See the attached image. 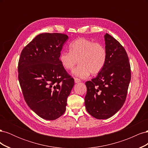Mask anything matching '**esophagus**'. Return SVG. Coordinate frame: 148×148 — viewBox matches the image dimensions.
<instances>
[{
	"mask_svg": "<svg viewBox=\"0 0 148 148\" xmlns=\"http://www.w3.org/2000/svg\"><path fill=\"white\" fill-rule=\"evenodd\" d=\"M74 79H75V83H78L81 82V80H80V79H78V78H75Z\"/></svg>",
	"mask_w": 148,
	"mask_h": 148,
	"instance_id": "34e87169",
	"label": "esophagus"
}]
</instances>
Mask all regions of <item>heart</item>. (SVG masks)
Returning a JSON list of instances; mask_svg holds the SVG:
<instances>
[{"label": "heart", "mask_w": 148, "mask_h": 148, "mask_svg": "<svg viewBox=\"0 0 148 148\" xmlns=\"http://www.w3.org/2000/svg\"><path fill=\"white\" fill-rule=\"evenodd\" d=\"M70 52L62 51L59 61L66 70L73 71V75L80 78H86L91 73L96 75L104 69L107 59L106 49L102 44L80 38L69 45Z\"/></svg>", "instance_id": "heart-1"}]
</instances>
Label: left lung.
<instances>
[{
	"mask_svg": "<svg viewBox=\"0 0 148 148\" xmlns=\"http://www.w3.org/2000/svg\"><path fill=\"white\" fill-rule=\"evenodd\" d=\"M104 39L107 53L105 66L96 78L85 83V107L97 119H109L121 109L131 79L130 65L124 47L109 34L104 35Z\"/></svg>",
	"mask_w": 148,
	"mask_h": 148,
	"instance_id": "8db88e82",
	"label": "left lung"
}]
</instances>
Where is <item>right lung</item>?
Here are the masks:
<instances>
[{
  "mask_svg": "<svg viewBox=\"0 0 148 148\" xmlns=\"http://www.w3.org/2000/svg\"><path fill=\"white\" fill-rule=\"evenodd\" d=\"M68 36L42 33L22 51L18 62V79L26 104L45 120L63 115L66 99L74 86L59 56Z\"/></svg>",
  "mask_w": 148,
  "mask_h": 148,
  "instance_id": "obj_1",
  "label": "right lung"
}]
</instances>
